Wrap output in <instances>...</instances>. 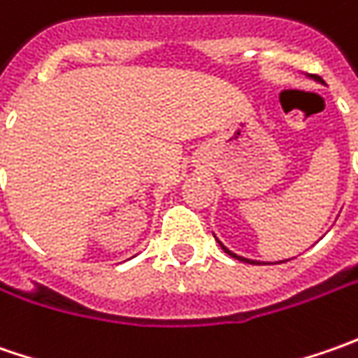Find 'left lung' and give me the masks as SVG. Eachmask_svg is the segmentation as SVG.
I'll list each match as a JSON object with an SVG mask.
<instances>
[{"label": "left lung", "mask_w": 358, "mask_h": 358, "mask_svg": "<svg viewBox=\"0 0 358 358\" xmlns=\"http://www.w3.org/2000/svg\"><path fill=\"white\" fill-rule=\"evenodd\" d=\"M310 79H315V81L323 83V81H321V77H319V76H310ZM215 239H217V237H215ZM217 243L221 245V249H223L225 253L231 255V257H235L237 261H243V263H249V265H271V263H259V261H253V259H247V257H241V255L233 253V251H229L227 247H225V245H223V243H221V241H219V239H217ZM279 263H285V261H279Z\"/></svg>", "instance_id": "obj_1"}]
</instances>
